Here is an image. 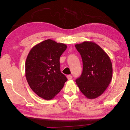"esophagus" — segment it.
Here are the masks:
<instances>
[{
	"instance_id": "obj_1",
	"label": "esophagus",
	"mask_w": 130,
	"mask_h": 130,
	"mask_svg": "<svg viewBox=\"0 0 130 130\" xmlns=\"http://www.w3.org/2000/svg\"><path fill=\"white\" fill-rule=\"evenodd\" d=\"M67 78H68V80L72 79V76L71 75H68L67 76Z\"/></svg>"
}]
</instances>
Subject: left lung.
Here are the masks:
<instances>
[{
    "instance_id": "1",
    "label": "left lung",
    "mask_w": 130,
    "mask_h": 130,
    "mask_svg": "<svg viewBox=\"0 0 130 130\" xmlns=\"http://www.w3.org/2000/svg\"><path fill=\"white\" fill-rule=\"evenodd\" d=\"M75 46L83 61L82 74L76 83L87 99L97 98L106 90L112 79L110 58L95 42L85 41Z\"/></svg>"
}]
</instances>
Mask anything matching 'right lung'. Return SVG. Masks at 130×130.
Listing matches in <instances>:
<instances>
[{
  "label": "right lung",
  "instance_id": "add662e5",
  "mask_svg": "<svg viewBox=\"0 0 130 130\" xmlns=\"http://www.w3.org/2000/svg\"><path fill=\"white\" fill-rule=\"evenodd\" d=\"M67 48L62 43L47 39L34 45L25 62V77L31 90L46 100L60 92L67 78L60 70V57Z\"/></svg>",
  "mask_w": 130,
  "mask_h": 130
}]
</instances>
